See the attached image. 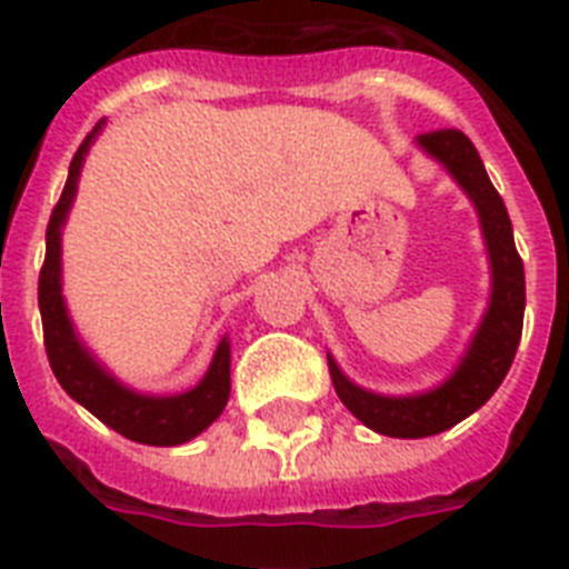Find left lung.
<instances>
[{"label": "left lung", "mask_w": 569, "mask_h": 569, "mask_svg": "<svg viewBox=\"0 0 569 569\" xmlns=\"http://www.w3.org/2000/svg\"><path fill=\"white\" fill-rule=\"evenodd\" d=\"M416 147L437 162L460 191L476 206L478 227L490 262V298L487 310L472 330L463 355L440 383L410 396H383L348 378L333 355H328L330 380L342 405L372 431L398 440H419L449 431L469 413L487 405L513 363L526 312V274L513 244V227L502 197L487 177L485 162L463 132L440 129L416 138Z\"/></svg>", "instance_id": "obj_1"}]
</instances>
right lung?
Instances as JSON below:
<instances>
[{
	"mask_svg": "<svg viewBox=\"0 0 569 569\" xmlns=\"http://www.w3.org/2000/svg\"><path fill=\"white\" fill-rule=\"evenodd\" d=\"M100 132L102 123H97L91 136L76 150L67 186L47 227V259L40 268L38 307L43 319L49 366L67 396L79 401L84 410H91L111 431L123 433L127 440L144 442V446H182L194 440L197 433H203L230 401V337L218 342L212 363L194 387L186 392H171V396H153V392L129 387L111 372L109 366L84 346V339L73 325V316L67 310L64 277H61V236H64L67 214L73 209L76 191H79L88 150Z\"/></svg>",
	"mask_w": 569,
	"mask_h": 569,
	"instance_id": "obj_1",
	"label": "right lung"
}]
</instances>
